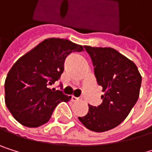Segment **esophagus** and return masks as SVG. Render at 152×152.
Wrapping results in <instances>:
<instances>
[{"instance_id": "obj_1", "label": "esophagus", "mask_w": 152, "mask_h": 152, "mask_svg": "<svg viewBox=\"0 0 152 152\" xmlns=\"http://www.w3.org/2000/svg\"><path fill=\"white\" fill-rule=\"evenodd\" d=\"M81 99H82V98H80V97H75V96H72V97H71V100H72L73 102L81 101Z\"/></svg>"}]
</instances>
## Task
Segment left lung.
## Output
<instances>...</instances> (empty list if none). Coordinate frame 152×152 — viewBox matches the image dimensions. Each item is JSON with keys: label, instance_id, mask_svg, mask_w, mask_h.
Masks as SVG:
<instances>
[{"label": "left lung", "instance_id": "left-lung-1", "mask_svg": "<svg viewBox=\"0 0 152 152\" xmlns=\"http://www.w3.org/2000/svg\"><path fill=\"white\" fill-rule=\"evenodd\" d=\"M84 47L91 58L96 82L102 86L104 95L100 105H88L87 114L78 119L92 131H107L118 126L136 104L141 75L135 64L113 48Z\"/></svg>", "mask_w": 152, "mask_h": 152}]
</instances>
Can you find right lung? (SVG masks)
<instances>
[{
	"label": "right lung",
	"mask_w": 152,
	"mask_h": 152,
	"mask_svg": "<svg viewBox=\"0 0 152 152\" xmlns=\"http://www.w3.org/2000/svg\"><path fill=\"white\" fill-rule=\"evenodd\" d=\"M83 50L69 40L49 38L17 60L7 75L4 89L6 107L19 123L29 128L42 126L60 102L69 101L71 96L49 86L60 78L66 56Z\"/></svg>",
	"instance_id": "add662e5"
}]
</instances>
